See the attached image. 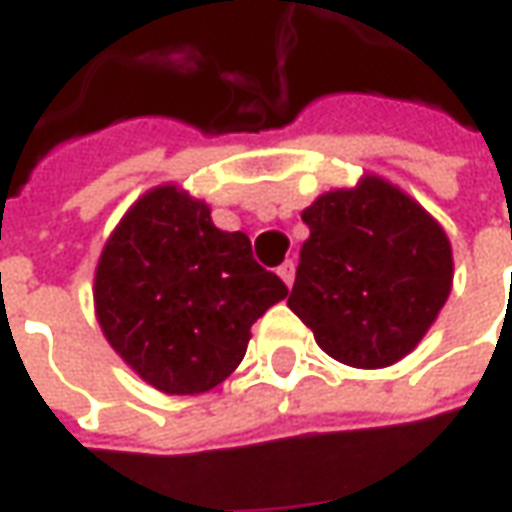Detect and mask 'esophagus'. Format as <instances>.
Instances as JSON below:
<instances>
[{"mask_svg": "<svg viewBox=\"0 0 512 512\" xmlns=\"http://www.w3.org/2000/svg\"><path fill=\"white\" fill-rule=\"evenodd\" d=\"M277 274L279 279H282V282L290 288V285H293V279H296V263H293V260H285V263L277 268Z\"/></svg>", "mask_w": 512, "mask_h": 512, "instance_id": "1", "label": "esophagus"}]
</instances>
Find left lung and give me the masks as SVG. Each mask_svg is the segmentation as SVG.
<instances>
[{"instance_id":"1","label":"left lung","mask_w":512,"mask_h":512,"mask_svg":"<svg viewBox=\"0 0 512 512\" xmlns=\"http://www.w3.org/2000/svg\"><path fill=\"white\" fill-rule=\"evenodd\" d=\"M301 244L288 307L343 365L381 370L408 356L452 290V246L411 194L376 172L323 191L301 211Z\"/></svg>"}]
</instances>
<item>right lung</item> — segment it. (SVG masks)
<instances>
[{
	"instance_id": "1",
	"label": "right lung",
	"mask_w": 512,
	"mask_h": 512,
	"mask_svg": "<svg viewBox=\"0 0 512 512\" xmlns=\"http://www.w3.org/2000/svg\"><path fill=\"white\" fill-rule=\"evenodd\" d=\"M288 296L244 233L180 183L147 189L106 238L95 318L123 362L164 395H202L241 365L252 323Z\"/></svg>"
}]
</instances>
